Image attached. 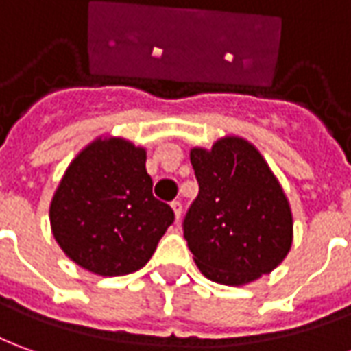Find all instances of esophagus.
<instances>
[{
    "mask_svg": "<svg viewBox=\"0 0 351 351\" xmlns=\"http://www.w3.org/2000/svg\"><path fill=\"white\" fill-rule=\"evenodd\" d=\"M171 208H173V214H176V219L180 221V219H181V212H183V206H181L180 200H173V202H171Z\"/></svg>",
    "mask_w": 351,
    "mask_h": 351,
    "instance_id": "34e87169",
    "label": "esophagus"
}]
</instances>
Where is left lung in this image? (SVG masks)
I'll list each match as a JSON object with an SVG mask.
<instances>
[{"instance_id":"left-lung-1","label":"left lung","mask_w":351,"mask_h":351,"mask_svg":"<svg viewBox=\"0 0 351 351\" xmlns=\"http://www.w3.org/2000/svg\"><path fill=\"white\" fill-rule=\"evenodd\" d=\"M199 195L183 235L200 273L241 287L271 273L292 246V212L260 151L243 137L191 149Z\"/></svg>"}]
</instances>
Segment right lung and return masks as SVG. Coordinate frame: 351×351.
I'll return each instance as SVG.
<instances>
[{
    "instance_id": "add662e5",
    "label": "right lung",
    "mask_w": 351,
    "mask_h": 351,
    "mask_svg": "<svg viewBox=\"0 0 351 351\" xmlns=\"http://www.w3.org/2000/svg\"><path fill=\"white\" fill-rule=\"evenodd\" d=\"M147 152L122 137H99L64 171L49 206L51 231L80 267L118 277L141 269L173 223L154 199Z\"/></svg>"
}]
</instances>
